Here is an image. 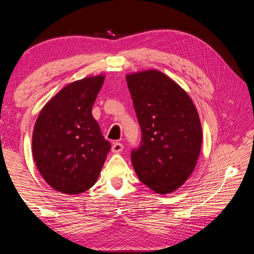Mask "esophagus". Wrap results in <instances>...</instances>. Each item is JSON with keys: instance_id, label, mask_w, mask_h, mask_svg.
<instances>
[{"instance_id": "esophagus-1", "label": "esophagus", "mask_w": 254, "mask_h": 254, "mask_svg": "<svg viewBox=\"0 0 254 254\" xmlns=\"http://www.w3.org/2000/svg\"><path fill=\"white\" fill-rule=\"evenodd\" d=\"M123 148H124V146H123V144H122V143H120V142H115V143H113V145H112V148H111V150H112V152L117 153V152H121V151L123 150Z\"/></svg>"}]
</instances>
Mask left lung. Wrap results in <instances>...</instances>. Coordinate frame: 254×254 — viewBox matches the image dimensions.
Masks as SVG:
<instances>
[{
  "label": "left lung",
  "instance_id": "8db88e82",
  "mask_svg": "<svg viewBox=\"0 0 254 254\" xmlns=\"http://www.w3.org/2000/svg\"><path fill=\"white\" fill-rule=\"evenodd\" d=\"M126 80L142 133L131 150L134 171L156 193H172L194 171L200 153L198 112L187 92L159 71L130 74Z\"/></svg>",
  "mask_w": 254,
  "mask_h": 254
}]
</instances>
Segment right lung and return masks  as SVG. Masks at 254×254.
<instances>
[{
    "mask_svg": "<svg viewBox=\"0 0 254 254\" xmlns=\"http://www.w3.org/2000/svg\"><path fill=\"white\" fill-rule=\"evenodd\" d=\"M103 75L74 81L43 107L33 133V155L56 190L79 194L94 186L111 148L92 115Z\"/></svg>",
    "mask_w": 254,
    "mask_h": 254,
    "instance_id": "1",
    "label": "right lung"
}]
</instances>
